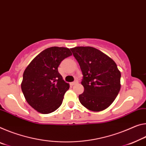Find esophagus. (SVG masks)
Wrapping results in <instances>:
<instances>
[{
    "label": "esophagus",
    "instance_id": "esophagus-1",
    "mask_svg": "<svg viewBox=\"0 0 146 146\" xmlns=\"http://www.w3.org/2000/svg\"><path fill=\"white\" fill-rule=\"evenodd\" d=\"M77 83H78V81H77V80H75V81L71 82V83H70V84H71V86H73V85H75V84H77Z\"/></svg>",
    "mask_w": 146,
    "mask_h": 146
}]
</instances>
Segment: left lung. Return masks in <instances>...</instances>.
I'll return each instance as SVG.
<instances>
[{
	"label": "left lung",
	"instance_id": "8db88e82",
	"mask_svg": "<svg viewBox=\"0 0 146 146\" xmlns=\"http://www.w3.org/2000/svg\"><path fill=\"white\" fill-rule=\"evenodd\" d=\"M82 73L84 91L80 103L88 109L99 112L108 108L120 90L121 73L112 59L92 47L70 48Z\"/></svg>",
	"mask_w": 146,
	"mask_h": 146
}]
</instances>
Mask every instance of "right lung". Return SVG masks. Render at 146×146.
I'll return each mask as SVG.
<instances>
[{"mask_svg":"<svg viewBox=\"0 0 146 146\" xmlns=\"http://www.w3.org/2000/svg\"><path fill=\"white\" fill-rule=\"evenodd\" d=\"M71 55L68 48H47L25 69L22 92L27 103L38 112L49 114L62 105L69 84L63 80L58 68L63 60Z\"/></svg>","mask_w":146,"mask_h":146,"instance_id":"add662e5","label":"right lung"}]
</instances>
